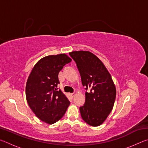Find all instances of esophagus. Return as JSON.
Listing matches in <instances>:
<instances>
[{"label":"esophagus","mask_w":148,"mask_h":148,"mask_svg":"<svg viewBox=\"0 0 148 148\" xmlns=\"http://www.w3.org/2000/svg\"><path fill=\"white\" fill-rule=\"evenodd\" d=\"M71 97H74V95H75L74 92H72V93H71Z\"/></svg>","instance_id":"obj_1"}]
</instances>
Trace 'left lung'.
Returning a JSON list of instances; mask_svg holds the SVG:
<instances>
[{
    "mask_svg": "<svg viewBox=\"0 0 148 148\" xmlns=\"http://www.w3.org/2000/svg\"><path fill=\"white\" fill-rule=\"evenodd\" d=\"M70 56L76 62L86 87V101L79 107L84 121L91 126L101 125L112 112L116 89L111 75L102 62L88 51H72Z\"/></svg>",
    "mask_w": 148,
    "mask_h": 148,
    "instance_id": "8db88e82",
    "label": "left lung"
}]
</instances>
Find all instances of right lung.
I'll return each mask as SVG.
<instances>
[{
  "instance_id": "1",
  "label": "right lung",
  "mask_w": 148,
  "mask_h": 148,
  "mask_svg": "<svg viewBox=\"0 0 148 148\" xmlns=\"http://www.w3.org/2000/svg\"><path fill=\"white\" fill-rule=\"evenodd\" d=\"M71 61L64 53L45 57L34 65L27 79V103L37 117L48 124L62 118L70 105L57 85L59 72Z\"/></svg>"
}]
</instances>
